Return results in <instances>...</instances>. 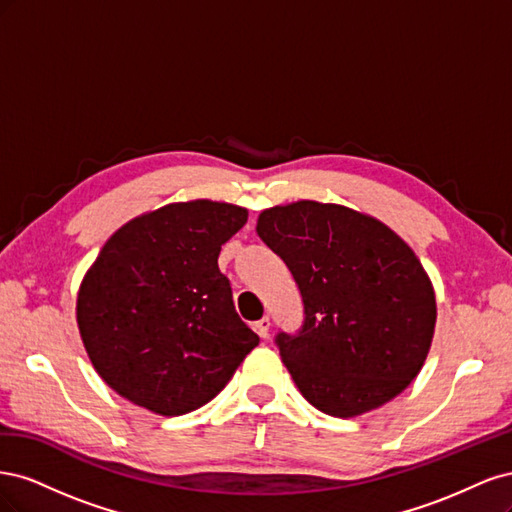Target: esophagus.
I'll list each match as a JSON object with an SVG mask.
<instances>
[{
	"label": "esophagus",
	"mask_w": 512,
	"mask_h": 512,
	"mask_svg": "<svg viewBox=\"0 0 512 512\" xmlns=\"http://www.w3.org/2000/svg\"><path fill=\"white\" fill-rule=\"evenodd\" d=\"M256 333L262 337V339H267L269 337V329H271V318L269 316H265V318H260L256 324Z\"/></svg>",
	"instance_id": "34e87169"
}]
</instances>
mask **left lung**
Wrapping results in <instances>:
<instances>
[{
	"label": "left lung",
	"instance_id": "left-lung-1",
	"mask_svg": "<svg viewBox=\"0 0 512 512\" xmlns=\"http://www.w3.org/2000/svg\"><path fill=\"white\" fill-rule=\"evenodd\" d=\"M256 232L301 290L303 331L275 342L309 404L352 418L404 391L427 359L438 318L412 247L371 215L318 200L260 211Z\"/></svg>",
	"mask_w": 512,
	"mask_h": 512
}]
</instances>
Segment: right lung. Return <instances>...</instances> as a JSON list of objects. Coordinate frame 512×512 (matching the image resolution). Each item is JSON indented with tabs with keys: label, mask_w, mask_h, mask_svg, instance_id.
I'll return each instance as SVG.
<instances>
[{
	"label": "right lung",
	"mask_w": 512,
	"mask_h": 512,
	"mask_svg": "<svg viewBox=\"0 0 512 512\" xmlns=\"http://www.w3.org/2000/svg\"><path fill=\"white\" fill-rule=\"evenodd\" d=\"M245 222V207L198 198L136 215L104 243L76 294V324L117 395L162 416L188 414L258 346L218 267Z\"/></svg>",
	"instance_id": "obj_1"
}]
</instances>
